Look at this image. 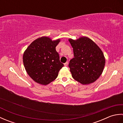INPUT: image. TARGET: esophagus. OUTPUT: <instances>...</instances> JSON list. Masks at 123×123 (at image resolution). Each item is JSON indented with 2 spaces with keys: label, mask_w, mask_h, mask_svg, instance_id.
<instances>
[{
  "label": "esophagus",
  "mask_w": 123,
  "mask_h": 123,
  "mask_svg": "<svg viewBox=\"0 0 123 123\" xmlns=\"http://www.w3.org/2000/svg\"><path fill=\"white\" fill-rule=\"evenodd\" d=\"M68 62H66V63H65L64 64V66H68Z\"/></svg>",
  "instance_id": "1"
}]
</instances>
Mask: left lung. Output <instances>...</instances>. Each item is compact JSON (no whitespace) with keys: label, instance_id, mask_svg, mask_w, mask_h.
I'll list each match as a JSON object with an SVG mask.
<instances>
[{"label":"left lung","instance_id":"8db88e82","mask_svg":"<svg viewBox=\"0 0 123 123\" xmlns=\"http://www.w3.org/2000/svg\"><path fill=\"white\" fill-rule=\"evenodd\" d=\"M74 57L69 64L74 80L82 85L92 83L100 77L105 67V57L100 48L86 36L69 39Z\"/></svg>","mask_w":123,"mask_h":123}]
</instances>
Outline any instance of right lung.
Instances as JSON below:
<instances>
[{"label": "right lung", "instance_id": "right-lung-1", "mask_svg": "<svg viewBox=\"0 0 123 123\" xmlns=\"http://www.w3.org/2000/svg\"><path fill=\"white\" fill-rule=\"evenodd\" d=\"M60 41L42 36L32 42L24 51L23 61L25 70L35 82L45 86L57 78L64 66L55 49Z\"/></svg>", "mask_w": 123, "mask_h": 123}]
</instances>
